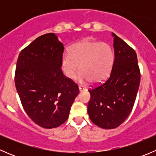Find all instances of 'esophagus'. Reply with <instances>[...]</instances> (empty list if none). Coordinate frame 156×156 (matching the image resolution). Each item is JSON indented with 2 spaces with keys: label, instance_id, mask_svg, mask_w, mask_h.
I'll use <instances>...</instances> for the list:
<instances>
[{
  "label": "esophagus",
  "instance_id": "obj_1",
  "mask_svg": "<svg viewBox=\"0 0 156 156\" xmlns=\"http://www.w3.org/2000/svg\"><path fill=\"white\" fill-rule=\"evenodd\" d=\"M78 89H79L80 91H82V90H85L86 88L84 87H83V86L80 85V86H78Z\"/></svg>",
  "mask_w": 156,
  "mask_h": 156
}]
</instances>
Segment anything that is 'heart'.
<instances>
[{"instance_id":"heart-1","label":"heart","mask_w":156,"mask_h":156,"mask_svg":"<svg viewBox=\"0 0 156 156\" xmlns=\"http://www.w3.org/2000/svg\"><path fill=\"white\" fill-rule=\"evenodd\" d=\"M113 62L114 51L108 44L84 40L72 45L69 53H63L61 68L68 78H73L79 69L78 81L99 83L109 75Z\"/></svg>"}]
</instances>
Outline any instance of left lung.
<instances>
[{
	"label": "left lung",
	"mask_w": 156,
	"mask_h": 156,
	"mask_svg": "<svg viewBox=\"0 0 156 156\" xmlns=\"http://www.w3.org/2000/svg\"><path fill=\"white\" fill-rule=\"evenodd\" d=\"M115 59L108 79L88 90L87 113L91 122L104 129L122 125L133 108L140 81L137 56L133 48L112 33Z\"/></svg>",
	"instance_id": "1"
}]
</instances>
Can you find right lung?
Returning a JSON list of instances; mask_svg holds the SVG:
<instances>
[{
	"label": "right lung",
	"mask_w": 156,
	"mask_h": 156,
	"mask_svg": "<svg viewBox=\"0 0 156 156\" xmlns=\"http://www.w3.org/2000/svg\"><path fill=\"white\" fill-rule=\"evenodd\" d=\"M64 47L54 33L36 38L19 55L15 85L30 119L44 128H55L68 119L79 93L61 70Z\"/></svg>",
	"instance_id": "right-lung-1"
}]
</instances>
